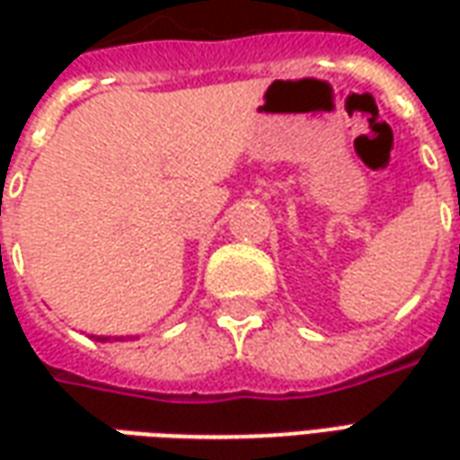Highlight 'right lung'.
<instances>
[{"mask_svg": "<svg viewBox=\"0 0 460 460\" xmlns=\"http://www.w3.org/2000/svg\"><path fill=\"white\" fill-rule=\"evenodd\" d=\"M95 340H101V342H105V340H111V338H95ZM115 340H120V338H115Z\"/></svg>", "mask_w": 460, "mask_h": 460, "instance_id": "add662e5", "label": "right lung"}]
</instances>
